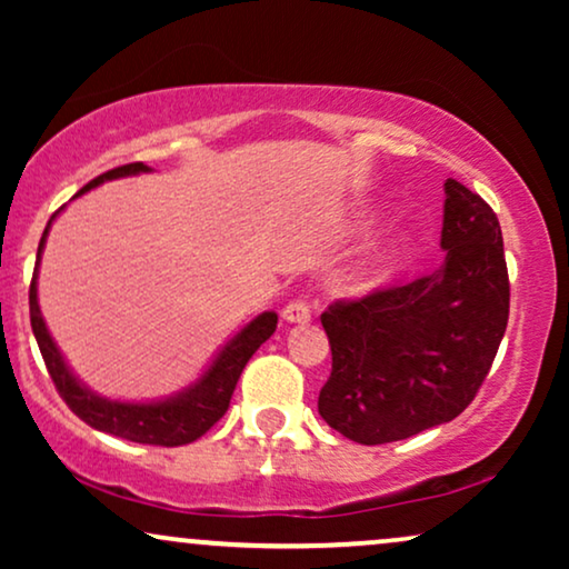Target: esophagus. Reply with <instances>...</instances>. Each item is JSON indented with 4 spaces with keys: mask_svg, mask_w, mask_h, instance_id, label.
Segmentation results:
<instances>
[{
    "mask_svg": "<svg viewBox=\"0 0 569 569\" xmlns=\"http://www.w3.org/2000/svg\"><path fill=\"white\" fill-rule=\"evenodd\" d=\"M282 318L287 323H308L310 321V306L306 300L287 302L284 310H282Z\"/></svg>",
    "mask_w": 569,
    "mask_h": 569,
    "instance_id": "esophagus-1",
    "label": "esophagus"
}]
</instances>
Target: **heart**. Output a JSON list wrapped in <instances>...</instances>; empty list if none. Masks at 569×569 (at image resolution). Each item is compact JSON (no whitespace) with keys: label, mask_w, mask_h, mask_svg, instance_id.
Returning <instances> with one entry per match:
<instances>
[{"label":"heart","mask_w":569,"mask_h":569,"mask_svg":"<svg viewBox=\"0 0 569 569\" xmlns=\"http://www.w3.org/2000/svg\"><path fill=\"white\" fill-rule=\"evenodd\" d=\"M383 261H386V259H380V263H383Z\"/></svg>","instance_id":"b5f03b06"}]
</instances>
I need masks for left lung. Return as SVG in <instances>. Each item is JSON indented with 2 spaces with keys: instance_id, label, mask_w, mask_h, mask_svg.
<instances>
[{
  "instance_id": "obj_1",
  "label": "left lung",
  "mask_w": 569,
  "mask_h": 569,
  "mask_svg": "<svg viewBox=\"0 0 569 569\" xmlns=\"http://www.w3.org/2000/svg\"><path fill=\"white\" fill-rule=\"evenodd\" d=\"M432 274L321 316L331 376L318 396L326 425L362 442L407 440L469 407L508 329L510 282L502 230L479 193L448 178Z\"/></svg>"
}]
</instances>
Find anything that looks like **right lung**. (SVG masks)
I'll use <instances>...</instances> for the list:
<instances>
[{
    "mask_svg": "<svg viewBox=\"0 0 569 569\" xmlns=\"http://www.w3.org/2000/svg\"><path fill=\"white\" fill-rule=\"evenodd\" d=\"M152 168H147L144 162H129V166L113 168L108 173L92 178L88 186H82L74 193L82 197L84 191L96 189V186L113 181V178H127L150 173ZM64 209V207H61ZM59 209V212H61ZM51 214L49 224H46L41 243H38V259L33 282H30V326H33L38 349H41L46 368L57 386L61 399L67 401V407L74 411L82 422H88L92 430L116 435V438L142 442V446H186V442L199 440L209 427L220 422L224 411L230 407L232 391L243 372L246 362L251 360L256 349L267 341L277 329V313L267 310V313L256 316L251 323H246L220 352L214 355V360L209 362V368L201 372V378L193 380L191 386H186L183 391H178L168 399L158 401H113L106 396H98L74 376L72 368L64 362V355L59 352L57 341L49 333L41 316V306H38V267H41V253L46 248V238H49L51 222L57 220V214Z\"/></svg>",
    "mask_w": 569,
    "mask_h": 569,
    "instance_id": "obj_1",
    "label": "right lung"
}]
</instances>
